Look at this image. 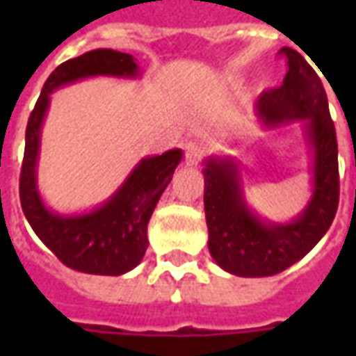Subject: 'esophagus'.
<instances>
[{
  "label": "esophagus",
  "instance_id": "esophagus-1",
  "mask_svg": "<svg viewBox=\"0 0 356 356\" xmlns=\"http://www.w3.org/2000/svg\"><path fill=\"white\" fill-rule=\"evenodd\" d=\"M204 147H202L200 143H196V140H188L185 143V158L188 163H198L204 158Z\"/></svg>",
  "mask_w": 356,
  "mask_h": 356
}]
</instances>
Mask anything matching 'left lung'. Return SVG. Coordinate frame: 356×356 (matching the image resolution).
Listing matches in <instances>:
<instances>
[{
    "instance_id": "obj_1",
    "label": "left lung",
    "mask_w": 356,
    "mask_h": 356,
    "mask_svg": "<svg viewBox=\"0 0 356 356\" xmlns=\"http://www.w3.org/2000/svg\"><path fill=\"white\" fill-rule=\"evenodd\" d=\"M288 72L282 86L255 101V118L265 127L301 124L311 150L313 194L288 223L265 221L248 206L240 163L223 156L204 162V209L208 248L219 267L236 276H273L305 257L334 221L339 202L336 127L321 78L291 47H282Z\"/></svg>"
}]
</instances>
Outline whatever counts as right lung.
Returning <instances> with one entry per match:
<instances>
[{
	"label": "right lung",
	"mask_w": 356,
	"mask_h": 356,
	"mask_svg": "<svg viewBox=\"0 0 356 356\" xmlns=\"http://www.w3.org/2000/svg\"><path fill=\"white\" fill-rule=\"evenodd\" d=\"M137 58L114 49H93L57 66L45 81L26 125V147L20 170V206L28 223L66 267L88 275L118 276L131 270L147 252V225L160 196L170 185L183 150L143 158L122 186L99 208L63 216L49 209L38 191V158L42 125L51 93L93 76L139 78Z\"/></svg>",
	"instance_id": "1"
}]
</instances>
